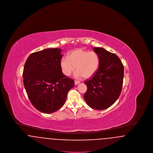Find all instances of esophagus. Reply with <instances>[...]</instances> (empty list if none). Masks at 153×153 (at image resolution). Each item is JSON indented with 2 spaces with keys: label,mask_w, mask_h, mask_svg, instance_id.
<instances>
[{
  "label": "esophagus",
  "mask_w": 153,
  "mask_h": 153,
  "mask_svg": "<svg viewBox=\"0 0 153 153\" xmlns=\"http://www.w3.org/2000/svg\"><path fill=\"white\" fill-rule=\"evenodd\" d=\"M80 82V81H78V80H75V81H74V84H75V85H77V84H79Z\"/></svg>",
  "instance_id": "esophagus-1"
}]
</instances>
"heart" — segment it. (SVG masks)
I'll return each mask as SVG.
<instances>
[{
    "mask_svg": "<svg viewBox=\"0 0 153 153\" xmlns=\"http://www.w3.org/2000/svg\"><path fill=\"white\" fill-rule=\"evenodd\" d=\"M100 57L95 51L78 49L71 51L67 57L60 60V67L62 73L69 76L76 68V76L88 79L93 76L100 65Z\"/></svg>",
    "mask_w": 153,
    "mask_h": 153,
    "instance_id": "heart-1",
    "label": "heart"
}]
</instances>
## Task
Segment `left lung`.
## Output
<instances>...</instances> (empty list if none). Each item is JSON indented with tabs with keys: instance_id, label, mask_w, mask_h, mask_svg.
<instances>
[{
	"instance_id": "left-lung-1",
	"label": "left lung",
	"mask_w": 153,
	"mask_h": 153,
	"mask_svg": "<svg viewBox=\"0 0 153 153\" xmlns=\"http://www.w3.org/2000/svg\"><path fill=\"white\" fill-rule=\"evenodd\" d=\"M94 51L100 57V65L96 73L84 82L87 91L84 98L91 108L102 110L111 106L121 94L124 67L115 54L102 48H94Z\"/></svg>"
}]
</instances>
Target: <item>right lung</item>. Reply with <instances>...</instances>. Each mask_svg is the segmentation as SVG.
<instances>
[{
	"label": "right lung",
	"mask_w": 153,
	"mask_h": 153,
	"mask_svg": "<svg viewBox=\"0 0 153 153\" xmlns=\"http://www.w3.org/2000/svg\"><path fill=\"white\" fill-rule=\"evenodd\" d=\"M61 49L49 48L31 54L23 68V84L30 101L37 110L51 114L61 108L74 80L60 67Z\"/></svg>",
	"instance_id": "add662e5"
}]
</instances>
